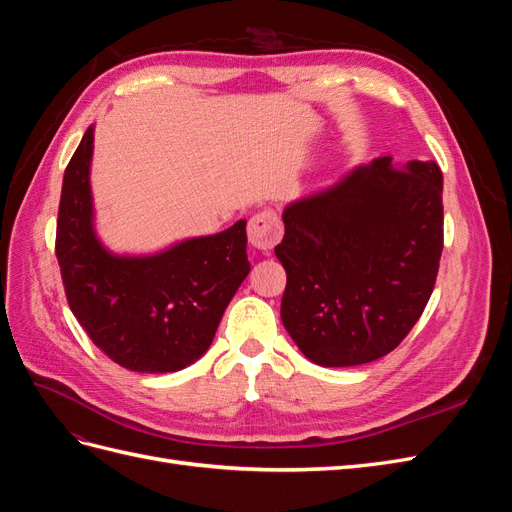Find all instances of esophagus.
<instances>
[{"mask_svg":"<svg viewBox=\"0 0 512 512\" xmlns=\"http://www.w3.org/2000/svg\"><path fill=\"white\" fill-rule=\"evenodd\" d=\"M282 235H284V226L273 209L256 213L250 220V226H247V237H250V243L256 247V250H262V252H271L273 247L282 241Z\"/></svg>","mask_w":512,"mask_h":512,"instance_id":"obj_1","label":"esophagus"}]
</instances>
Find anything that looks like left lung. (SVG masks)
<instances>
[{
  "instance_id": "left-lung-1",
  "label": "left lung",
  "mask_w": 512,
  "mask_h": 512,
  "mask_svg": "<svg viewBox=\"0 0 512 512\" xmlns=\"http://www.w3.org/2000/svg\"><path fill=\"white\" fill-rule=\"evenodd\" d=\"M282 220V322L299 350L322 367L363 365L395 350L438 277L440 166L378 158L294 200Z\"/></svg>"
}]
</instances>
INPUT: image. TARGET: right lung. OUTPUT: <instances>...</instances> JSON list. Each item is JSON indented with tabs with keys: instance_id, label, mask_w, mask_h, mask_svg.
Returning <instances> with one entry per match:
<instances>
[{
	"instance_id": "right-lung-1",
	"label": "right lung",
	"mask_w": 512,
	"mask_h": 512,
	"mask_svg": "<svg viewBox=\"0 0 512 512\" xmlns=\"http://www.w3.org/2000/svg\"><path fill=\"white\" fill-rule=\"evenodd\" d=\"M94 126L64 173L55 254L76 320L108 359L166 374L203 356L230 299L250 273L245 220L149 256L108 252L94 228L89 168Z\"/></svg>"
}]
</instances>
